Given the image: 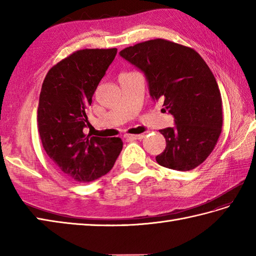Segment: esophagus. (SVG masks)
Here are the masks:
<instances>
[{"mask_svg":"<svg viewBox=\"0 0 256 256\" xmlns=\"http://www.w3.org/2000/svg\"><path fill=\"white\" fill-rule=\"evenodd\" d=\"M125 138H126L128 140H142V138H144V134H136V135L128 134V135H125Z\"/></svg>","mask_w":256,"mask_h":256,"instance_id":"obj_1","label":"esophagus"}]
</instances>
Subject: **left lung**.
Instances as JSON below:
<instances>
[{
	"label": "left lung",
	"instance_id": "8db88e82",
	"mask_svg": "<svg viewBox=\"0 0 256 256\" xmlns=\"http://www.w3.org/2000/svg\"><path fill=\"white\" fill-rule=\"evenodd\" d=\"M120 56L144 72L152 99L164 100L175 126L160 130L166 148L156 156L160 166L192 170L218 142L222 100L214 74L192 48L162 38L130 46Z\"/></svg>",
	"mask_w": 256,
	"mask_h": 256
}]
</instances>
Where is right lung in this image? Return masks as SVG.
<instances>
[{
    "mask_svg": "<svg viewBox=\"0 0 256 256\" xmlns=\"http://www.w3.org/2000/svg\"><path fill=\"white\" fill-rule=\"evenodd\" d=\"M116 52H74L50 69L42 86L37 123L42 148L54 164L77 182H94L108 174L123 148L120 138L84 133L90 125L86 108Z\"/></svg>",
    "mask_w": 256,
    "mask_h": 256,
    "instance_id": "1",
    "label": "right lung"
}]
</instances>
